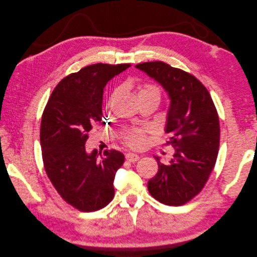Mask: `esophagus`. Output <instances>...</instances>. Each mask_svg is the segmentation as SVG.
<instances>
[{"label":"esophagus","instance_id":"esophagus-1","mask_svg":"<svg viewBox=\"0 0 257 257\" xmlns=\"http://www.w3.org/2000/svg\"><path fill=\"white\" fill-rule=\"evenodd\" d=\"M125 159L126 160L128 161V162H136V161H138L139 159H140V157L138 156V155H136V154H133V153H128V154H126L125 155Z\"/></svg>","mask_w":257,"mask_h":257}]
</instances>
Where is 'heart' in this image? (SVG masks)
Masks as SVG:
<instances>
[{
	"instance_id": "obj_1",
	"label": "heart",
	"mask_w": 257,
	"mask_h": 257,
	"mask_svg": "<svg viewBox=\"0 0 257 257\" xmlns=\"http://www.w3.org/2000/svg\"><path fill=\"white\" fill-rule=\"evenodd\" d=\"M144 95H156L159 98L161 97V92L158 87L152 83H141L138 85V97ZM143 128L133 127L122 133V140L130 148L137 149L142 146L145 142V134Z\"/></svg>"
}]
</instances>
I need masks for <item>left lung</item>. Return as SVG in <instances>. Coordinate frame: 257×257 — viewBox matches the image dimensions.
<instances>
[{"label":"left lung","instance_id":"1","mask_svg":"<svg viewBox=\"0 0 257 257\" xmlns=\"http://www.w3.org/2000/svg\"><path fill=\"white\" fill-rule=\"evenodd\" d=\"M136 68L160 83L168 93L170 106L166 144L175 149L169 163L158 162V173L148 183L152 197L162 204L181 206L201 192L214 168L219 148V121L211 96L189 73L163 62Z\"/></svg>","mask_w":257,"mask_h":257}]
</instances>
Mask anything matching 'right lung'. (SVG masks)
Returning a JSON list of instances; mask_svg holds the SVG:
<instances>
[{
  "instance_id": "add662e5",
  "label": "right lung",
  "mask_w": 257,
  "mask_h": 257,
  "mask_svg": "<svg viewBox=\"0 0 257 257\" xmlns=\"http://www.w3.org/2000/svg\"><path fill=\"white\" fill-rule=\"evenodd\" d=\"M130 64H95L66 76L49 98L41 123L46 174L68 204L83 212L99 210L114 198V179L124 155L85 151L93 125L102 120V95L107 81Z\"/></svg>"
}]
</instances>
